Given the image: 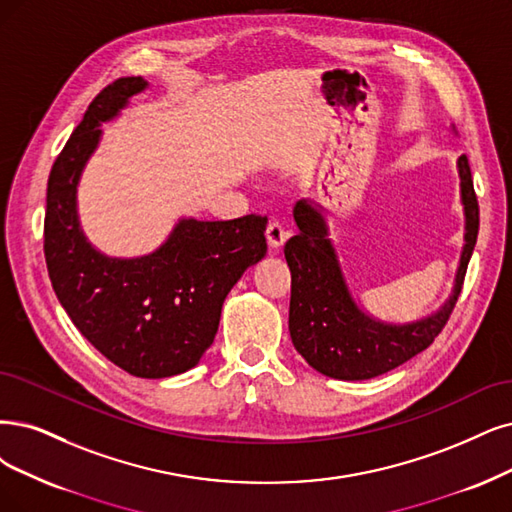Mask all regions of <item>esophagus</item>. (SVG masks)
Returning <instances> with one entry per match:
<instances>
[{
    "label": "esophagus",
    "instance_id": "esophagus-1",
    "mask_svg": "<svg viewBox=\"0 0 512 512\" xmlns=\"http://www.w3.org/2000/svg\"><path fill=\"white\" fill-rule=\"evenodd\" d=\"M289 236H291V232L282 223H278V221L268 223L266 238H268V244L272 246V249H278V246L285 244L289 240Z\"/></svg>",
    "mask_w": 512,
    "mask_h": 512
}]
</instances>
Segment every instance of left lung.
<instances>
[{
  "label": "left lung",
  "instance_id": "1",
  "mask_svg": "<svg viewBox=\"0 0 512 512\" xmlns=\"http://www.w3.org/2000/svg\"><path fill=\"white\" fill-rule=\"evenodd\" d=\"M458 173L466 244L456 285L439 312L409 325L380 323L356 306L333 242L327 238L329 230L323 213L308 200L295 204L293 217L299 232L285 244L291 270L289 331L295 350L310 367L335 380H371L426 350L443 331L462 291L479 234V202L466 156L458 160Z\"/></svg>",
  "mask_w": 512,
  "mask_h": 512
}]
</instances>
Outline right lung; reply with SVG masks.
<instances>
[{
    "instance_id": "1",
    "label": "right lung",
    "mask_w": 512,
    "mask_h": 512,
    "mask_svg": "<svg viewBox=\"0 0 512 512\" xmlns=\"http://www.w3.org/2000/svg\"><path fill=\"white\" fill-rule=\"evenodd\" d=\"M145 88L143 78L105 86L54 160L44 255L56 297L88 342L126 373L158 380L196 367L213 344L227 293L268 251V217L181 219L158 251L137 259L94 249L75 208L80 175L99 145V126Z\"/></svg>"
}]
</instances>
